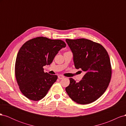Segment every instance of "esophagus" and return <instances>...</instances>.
<instances>
[{
	"mask_svg": "<svg viewBox=\"0 0 126 126\" xmlns=\"http://www.w3.org/2000/svg\"><path fill=\"white\" fill-rule=\"evenodd\" d=\"M58 79H62L64 78V76H62V75H59L58 76Z\"/></svg>",
	"mask_w": 126,
	"mask_h": 126,
	"instance_id": "obj_1",
	"label": "esophagus"
}]
</instances>
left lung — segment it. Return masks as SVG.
Segmentation results:
<instances>
[{"instance_id": "left-lung-1", "label": "left lung", "mask_w": 126, "mask_h": 126, "mask_svg": "<svg viewBox=\"0 0 126 126\" xmlns=\"http://www.w3.org/2000/svg\"><path fill=\"white\" fill-rule=\"evenodd\" d=\"M66 41L73 54L75 68L86 72L79 82L69 78L66 91L77 104H90L101 97L109 86L111 67L108 54L102 45L88 39H66Z\"/></svg>"}]
</instances>
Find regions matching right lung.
I'll return each instance as SVG.
<instances>
[{
	"label": "right lung",
	"instance_id": "add662e5",
	"mask_svg": "<svg viewBox=\"0 0 126 126\" xmlns=\"http://www.w3.org/2000/svg\"><path fill=\"white\" fill-rule=\"evenodd\" d=\"M66 44L62 40L38 37L30 39L19 50L15 63V75L21 92L29 99L38 101L47 94L56 82L57 75L45 72L55 56Z\"/></svg>",
	"mask_w": 126,
	"mask_h": 126
}]
</instances>
